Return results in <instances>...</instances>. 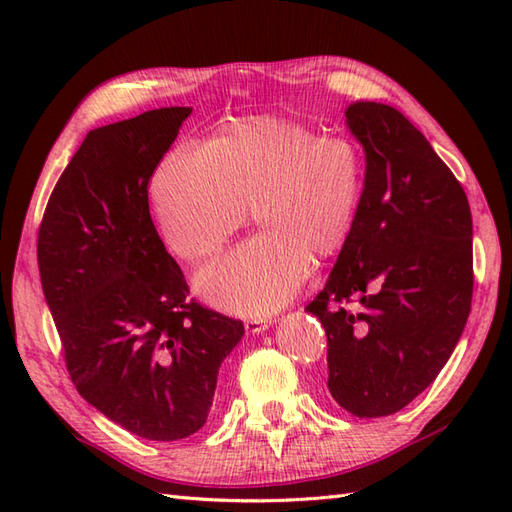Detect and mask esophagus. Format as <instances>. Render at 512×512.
Listing matches in <instances>:
<instances>
[{"label":"esophagus","instance_id":"1","mask_svg":"<svg viewBox=\"0 0 512 512\" xmlns=\"http://www.w3.org/2000/svg\"><path fill=\"white\" fill-rule=\"evenodd\" d=\"M270 323H273V321H268V319H246L244 328H246L248 334H259V332L268 330Z\"/></svg>","mask_w":512,"mask_h":512}]
</instances>
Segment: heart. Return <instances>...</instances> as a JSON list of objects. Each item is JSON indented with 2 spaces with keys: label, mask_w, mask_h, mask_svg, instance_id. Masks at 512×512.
<instances>
[{
  "label": "heart",
  "mask_w": 512,
  "mask_h": 512,
  "mask_svg": "<svg viewBox=\"0 0 512 512\" xmlns=\"http://www.w3.org/2000/svg\"><path fill=\"white\" fill-rule=\"evenodd\" d=\"M365 178L352 138L301 121L253 116L224 125L206 147H176L151 178V206L169 248L202 264L246 222L262 233L198 277L204 299L259 317L284 306L350 237Z\"/></svg>",
  "instance_id": "obj_1"
}]
</instances>
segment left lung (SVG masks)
<instances>
[{
	"instance_id": "1",
	"label": "left lung",
	"mask_w": 512,
	"mask_h": 512,
	"mask_svg": "<svg viewBox=\"0 0 512 512\" xmlns=\"http://www.w3.org/2000/svg\"><path fill=\"white\" fill-rule=\"evenodd\" d=\"M365 149L350 237L308 312L328 334V389L358 418L396 413L458 345L473 297V220L462 184L394 107L356 101Z\"/></svg>"
}]
</instances>
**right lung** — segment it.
Segmentation results:
<instances>
[{"instance_id": "add662e5", "label": "right lung", "mask_w": 512, "mask_h": 512, "mask_svg": "<svg viewBox=\"0 0 512 512\" xmlns=\"http://www.w3.org/2000/svg\"><path fill=\"white\" fill-rule=\"evenodd\" d=\"M191 107H160L85 136L39 226L41 288L76 391L134 436L204 427L244 323L189 299L149 215V180Z\"/></svg>"}]
</instances>
